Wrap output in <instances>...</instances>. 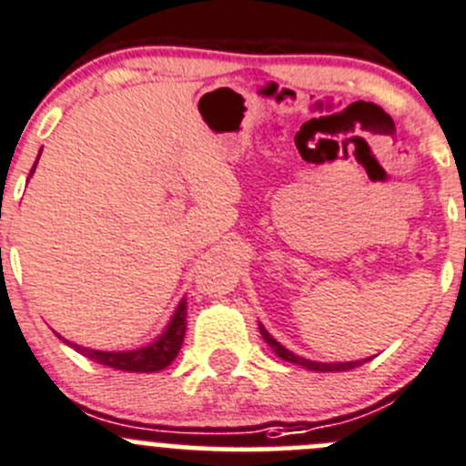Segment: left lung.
<instances>
[{
    "instance_id": "8db88e82",
    "label": "left lung",
    "mask_w": 466,
    "mask_h": 466,
    "mask_svg": "<svg viewBox=\"0 0 466 466\" xmlns=\"http://www.w3.org/2000/svg\"><path fill=\"white\" fill-rule=\"evenodd\" d=\"M259 332L261 337H264V341L268 343L270 348H273V353L278 355L279 360H284V362H291V364H298V367L302 369H309V371H319V373H334V371H350V369H358L360 364L369 362V360H355V362H314V360H307V358H300V355L291 353L289 348H284L282 343L278 341L275 337H270L268 332H266L264 325L259 323Z\"/></svg>"
}]
</instances>
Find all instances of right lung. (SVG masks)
Returning <instances> with one entry per match:
<instances>
[{
	"label": "right lung",
	"instance_id": "1",
	"mask_svg": "<svg viewBox=\"0 0 466 466\" xmlns=\"http://www.w3.org/2000/svg\"><path fill=\"white\" fill-rule=\"evenodd\" d=\"M35 164H38V159H35ZM34 170L35 166L31 168V175H34ZM184 332H187V298H182L179 305L175 307L173 316H170L164 332H161L155 341L147 343V346L134 348V350H95V348H84L76 346V343H70L67 339H63L61 334H58V339L70 343L76 353L86 355L88 360L104 364V367L108 369H118V371L132 373H155L168 367V364L177 358L179 348H182L184 341Z\"/></svg>",
	"mask_w": 466,
	"mask_h": 466
}]
</instances>
